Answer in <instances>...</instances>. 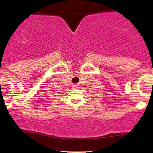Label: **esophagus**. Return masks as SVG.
Returning a JSON list of instances; mask_svg holds the SVG:
<instances>
[{
	"label": "esophagus",
	"mask_w": 153,
	"mask_h": 153,
	"mask_svg": "<svg viewBox=\"0 0 153 153\" xmlns=\"http://www.w3.org/2000/svg\"><path fill=\"white\" fill-rule=\"evenodd\" d=\"M73 87L74 88H78V85H76V84H75V85H73Z\"/></svg>",
	"instance_id": "1"
}]
</instances>
